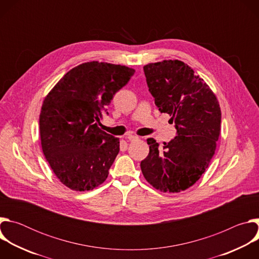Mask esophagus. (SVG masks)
Returning <instances> with one entry per match:
<instances>
[{"instance_id": "1", "label": "esophagus", "mask_w": 259, "mask_h": 259, "mask_svg": "<svg viewBox=\"0 0 259 259\" xmlns=\"http://www.w3.org/2000/svg\"><path fill=\"white\" fill-rule=\"evenodd\" d=\"M126 138H127L129 141H136V140H138V139H139V137H138V136H136V135H132V134H128V135L126 136Z\"/></svg>"}]
</instances>
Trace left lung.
I'll return each instance as SVG.
<instances>
[{"instance_id": "1", "label": "left lung", "mask_w": 259, "mask_h": 259, "mask_svg": "<svg viewBox=\"0 0 259 259\" xmlns=\"http://www.w3.org/2000/svg\"><path fill=\"white\" fill-rule=\"evenodd\" d=\"M149 91L161 113L168 114L176 136L160 149L147 139L150 153L140 163L144 178L164 193H179L195 184L208 168L220 134L218 100L203 79L180 60L143 66Z\"/></svg>"}]
</instances>
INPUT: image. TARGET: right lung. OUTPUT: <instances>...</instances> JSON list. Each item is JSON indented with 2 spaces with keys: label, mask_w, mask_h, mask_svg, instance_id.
Returning <instances> with one entry per match:
<instances>
[{
  "label": "right lung",
  "mask_w": 259,
  "mask_h": 259,
  "mask_svg": "<svg viewBox=\"0 0 259 259\" xmlns=\"http://www.w3.org/2000/svg\"><path fill=\"white\" fill-rule=\"evenodd\" d=\"M120 64L90 61L71 68L45 97L40 114L42 150L54 174L72 191L104 182L120 140L98 125L114 95L134 75Z\"/></svg>",
  "instance_id": "add662e5"
}]
</instances>
